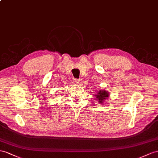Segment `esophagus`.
<instances>
[{"label": "esophagus", "instance_id": "esophagus-1", "mask_svg": "<svg viewBox=\"0 0 158 158\" xmlns=\"http://www.w3.org/2000/svg\"><path fill=\"white\" fill-rule=\"evenodd\" d=\"M73 83L75 85H78L80 83V79H73Z\"/></svg>", "mask_w": 158, "mask_h": 158}]
</instances>
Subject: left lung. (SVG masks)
<instances>
[{"label": "left lung", "instance_id": "8db88e82", "mask_svg": "<svg viewBox=\"0 0 158 158\" xmlns=\"http://www.w3.org/2000/svg\"><path fill=\"white\" fill-rule=\"evenodd\" d=\"M99 103H103L105 100H106L109 97V93L105 90H100L95 95Z\"/></svg>", "mask_w": 158, "mask_h": 158}]
</instances>
